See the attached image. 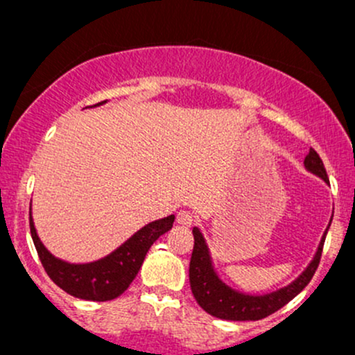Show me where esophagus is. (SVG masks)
Segmentation results:
<instances>
[{
    "mask_svg": "<svg viewBox=\"0 0 355 355\" xmlns=\"http://www.w3.org/2000/svg\"><path fill=\"white\" fill-rule=\"evenodd\" d=\"M177 222L180 223V225L190 227L191 223L195 222V215L191 214V211H189V210H180L177 214Z\"/></svg>",
    "mask_w": 355,
    "mask_h": 355,
    "instance_id": "obj_1",
    "label": "esophagus"
}]
</instances>
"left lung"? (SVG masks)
Segmentation results:
<instances>
[{
	"mask_svg": "<svg viewBox=\"0 0 355 355\" xmlns=\"http://www.w3.org/2000/svg\"><path fill=\"white\" fill-rule=\"evenodd\" d=\"M305 168L312 172L317 177H320L324 182H329L325 166L322 164V158L315 150H309L307 157L304 160ZM327 235L325 230L324 237L320 240V245L317 248L315 257L309 267L300 274L292 284L287 287L279 288V291L270 292L266 295H248L242 292L234 291L218 279L217 272L214 270L211 266V257L207 247L205 239H203L202 232L195 227L193 229V252H191L190 259V287L191 294L195 300L205 312L210 315L218 317V319L225 320H260L263 317L270 315L282 309L285 304L291 302L297 294L304 291L305 285L311 282V279L315 274L317 267H319L322 248H324V240Z\"/></svg>",
	"mask_w": 355,
	"mask_h": 355,
	"instance_id": "1",
	"label": "left lung"
}]
</instances>
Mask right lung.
I'll return each mask as SVG.
<instances>
[{
  "label": "right lung",
  "instance_id": "obj_1",
  "mask_svg": "<svg viewBox=\"0 0 355 355\" xmlns=\"http://www.w3.org/2000/svg\"><path fill=\"white\" fill-rule=\"evenodd\" d=\"M101 103H96L95 107ZM173 220L175 215H170V217L150 222L148 225H145L144 229H140L135 235L126 240L123 245L118 247L115 252H112L105 259L89 263H68L51 255L36 234L31 211L30 229L40 260L53 282L73 297L105 302V300L116 299L130 287L144 263L146 252L153 245L155 240L172 229Z\"/></svg>",
  "mask_w": 355,
  "mask_h": 355
}]
</instances>
